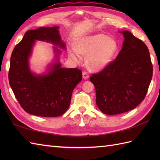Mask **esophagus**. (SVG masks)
I'll use <instances>...</instances> for the list:
<instances>
[{
    "instance_id": "obj_1",
    "label": "esophagus",
    "mask_w": 160,
    "mask_h": 160,
    "mask_svg": "<svg viewBox=\"0 0 160 160\" xmlns=\"http://www.w3.org/2000/svg\"><path fill=\"white\" fill-rule=\"evenodd\" d=\"M82 77L84 79H87V78H89V74H88V73H87L86 71H83L82 72Z\"/></svg>"
}]
</instances>
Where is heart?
Masks as SVG:
<instances>
[{"instance_id":"b5f03b06","label":"heart","mask_w":160,"mask_h":160,"mask_svg":"<svg viewBox=\"0 0 160 160\" xmlns=\"http://www.w3.org/2000/svg\"><path fill=\"white\" fill-rule=\"evenodd\" d=\"M116 40L104 34L85 36L75 45L76 52L86 56V64L90 70L100 71L106 67L117 52ZM70 56L76 59V52H70Z\"/></svg>"}]
</instances>
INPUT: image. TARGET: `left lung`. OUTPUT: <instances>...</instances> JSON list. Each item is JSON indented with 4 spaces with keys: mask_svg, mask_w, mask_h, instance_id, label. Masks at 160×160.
Masks as SVG:
<instances>
[{
    "mask_svg": "<svg viewBox=\"0 0 160 160\" xmlns=\"http://www.w3.org/2000/svg\"><path fill=\"white\" fill-rule=\"evenodd\" d=\"M114 60L90 80L96 88V104L102 113L117 115L133 109L147 93L152 64L147 46L128 31Z\"/></svg>",
    "mask_w": 160,
    "mask_h": 160,
    "instance_id": "1",
    "label": "left lung"
}]
</instances>
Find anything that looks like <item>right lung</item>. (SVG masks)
<instances>
[{
	"label": "right lung",
	"mask_w": 160,
	"mask_h": 160,
	"mask_svg": "<svg viewBox=\"0 0 160 160\" xmlns=\"http://www.w3.org/2000/svg\"><path fill=\"white\" fill-rule=\"evenodd\" d=\"M58 29V27H42L29 30L14 47L10 59V87L23 109L37 116L58 117L65 113L74 88L82 78L81 70L62 68L59 62L42 76H36L30 71L28 58L35 40H46L65 48ZM55 49L60 52L57 47Z\"/></svg>",
	"instance_id": "obj_1"
}]
</instances>
